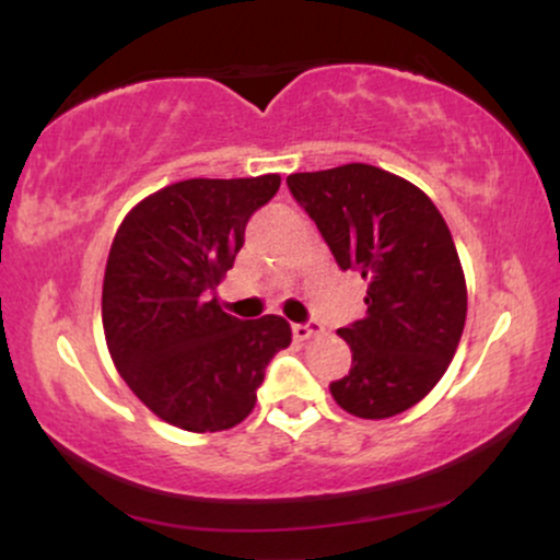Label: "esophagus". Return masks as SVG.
Instances as JSON below:
<instances>
[{
	"mask_svg": "<svg viewBox=\"0 0 560 560\" xmlns=\"http://www.w3.org/2000/svg\"><path fill=\"white\" fill-rule=\"evenodd\" d=\"M324 331V326L318 324V320H305V324H294L292 326V334H294V339H311V337H316V334H320Z\"/></svg>",
	"mask_w": 560,
	"mask_h": 560,
	"instance_id": "34e87169",
	"label": "esophagus"
}]
</instances>
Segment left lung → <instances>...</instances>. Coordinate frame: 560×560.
<instances>
[{
    "label": "left lung",
    "mask_w": 560,
    "mask_h": 560,
    "mask_svg": "<svg viewBox=\"0 0 560 560\" xmlns=\"http://www.w3.org/2000/svg\"><path fill=\"white\" fill-rule=\"evenodd\" d=\"M287 186L342 271L369 281L365 316L337 334L350 374L329 384L358 419L413 408L447 371L466 324V279L445 218L419 186L365 163L292 173Z\"/></svg>",
    "instance_id": "1"
}]
</instances>
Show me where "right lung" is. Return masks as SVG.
<instances>
[{
	"mask_svg": "<svg viewBox=\"0 0 560 560\" xmlns=\"http://www.w3.org/2000/svg\"><path fill=\"white\" fill-rule=\"evenodd\" d=\"M279 184L276 173L171 184L141 199L113 240L102 287L113 363L152 413L186 432L247 419L266 365L292 342L284 318L240 320L215 300L249 218Z\"/></svg>",
	"mask_w": 560,
	"mask_h": 560,
	"instance_id": "obj_1",
	"label": "right lung"
}]
</instances>
